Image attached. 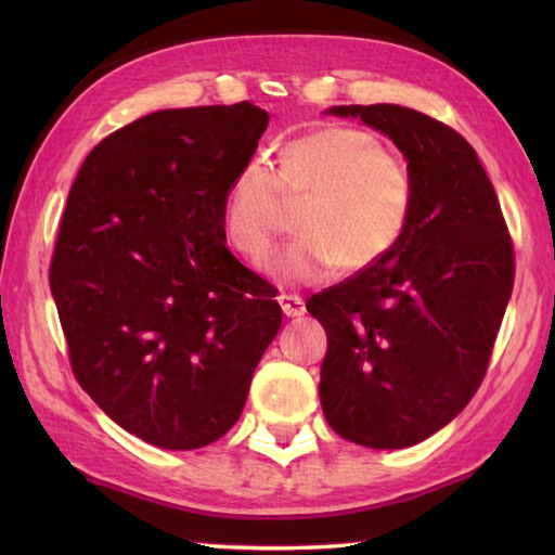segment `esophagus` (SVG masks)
I'll use <instances>...</instances> for the list:
<instances>
[{
	"label": "esophagus",
	"instance_id": "34e87169",
	"mask_svg": "<svg viewBox=\"0 0 555 555\" xmlns=\"http://www.w3.org/2000/svg\"><path fill=\"white\" fill-rule=\"evenodd\" d=\"M276 300H279L281 311H284V315H286V318H298V315H304V313H306L304 298L291 296V294H281Z\"/></svg>",
	"mask_w": 555,
	"mask_h": 555
}]
</instances>
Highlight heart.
Segmentation results:
<instances>
[{
    "mask_svg": "<svg viewBox=\"0 0 555 555\" xmlns=\"http://www.w3.org/2000/svg\"><path fill=\"white\" fill-rule=\"evenodd\" d=\"M284 198L300 203L298 237L271 271L284 284H318L337 267L357 274L391 255L406 232L413 178L370 131L325 125L281 146L274 171L251 162L232 176L222 232L251 267L264 269L284 230Z\"/></svg>",
    "mask_w": 555,
    "mask_h": 555,
    "instance_id": "1",
    "label": "heart"
}]
</instances>
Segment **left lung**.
Masks as SVG:
<instances>
[{"mask_svg":"<svg viewBox=\"0 0 555 555\" xmlns=\"http://www.w3.org/2000/svg\"><path fill=\"white\" fill-rule=\"evenodd\" d=\"M406 158V232L379 264L308 300L327 352L321 403L350 443L397 450L450 424L490 364L514 286V247L485 168L455 129L399 105H337Z\"/></svg>","mask_w":555,"mask_h":555,"instance_id":"1","label":"left lung"}]
</instances>
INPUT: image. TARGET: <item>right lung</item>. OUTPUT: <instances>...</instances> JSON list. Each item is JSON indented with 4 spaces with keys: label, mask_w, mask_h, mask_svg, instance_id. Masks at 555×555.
<instances>
[{
    "label": "right lung",
    "mask_w": 555,
    "mask_h": 555,
    "mask_svg": "<svg viewBox=\"0 0 555 555\" xmlns=\"http://www.w3.org/2000/svg\"><path fill=\"white\" fill-rule=\"evenodd\" d=\"M269 125L251 102L158 109L82 162L51 261L75 379L131 436L210 446L237 424L281 327L224 247L222 201Z\"/></svg>",
    "instance_id": "right-lung-1"
}]
</instances>
